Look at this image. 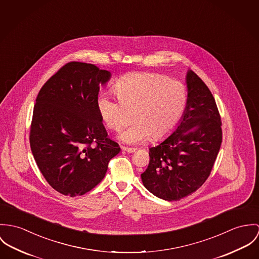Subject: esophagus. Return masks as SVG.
<instances>
[{
    "label": "esophagus",
    "mask_w": 259,
    "mask_h": 259,
    "mask_svg": "<svg viewBox=\"0 0 259 259\" xmlns=\"http://www.w3.org/2000/svg\"><path fill=\"white\" fill-rule=\"evenodd\" d=\"M121 148H122V150H123V151H125V152H127V153H133V152H135V151H136V149H135V148L125 147V146H122Z\"/></svg>",
    "instance_id": "obj_1"
}]
</instances>
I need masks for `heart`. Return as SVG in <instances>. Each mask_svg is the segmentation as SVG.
<instances>
[{
  "label": "heart",
  "instance_id": "b5f03b06",
  "mask_svg": "<svg viewBox=\"0 0 259 259\" xmlns=\"http://www.w3.org/2000/svg\"><path fill=\"white\" fill-rule=\"evenodd\" d=\"M118 100L98 95L96 109L103 124L120 129L133 111L131 126L119 138L125 143L161 140L170 135L185 112L188 92L179 80L152 72H133L119 78L112 87Z\"/></svg>",
  "mask_w": 259,
  "mask_h": 259
}]
</instances>
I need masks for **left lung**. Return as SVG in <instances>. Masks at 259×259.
<instances>
[{
	"label": "left lung",
	"mask_w": 259,
	"mask_h": 259,
	"mask_svg": "<svg viewBox=\"0 0 259 259\" xmlns=\"http://www.w3.org/2000/svg\"><path fill=\"white\" fill-rule=\"evenodd\" d=\"M188 101L179 125L162 143L149 149L141 174L144 187L165 201H179L201 188L219 154L222 121L208 87L192 70L186 76Z\"/></svg>",
	"instance_id": "obj_1"
}]
</instances>
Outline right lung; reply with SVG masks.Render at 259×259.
I'll list each match as a JSON object with an SVG mask.
<instances>
[{"mask_svg":"<svg viewBox=\"0 0 259 259\" xmlns=\"http://www.w3.org/2000/svg\"><path fill=\"white\" fill-rule=\"evenodd\" d=\"M110 77L94 64L71 61L37 94L29 132L31 153L47 182L64 196L92 190L120 152L96 109L100 85Z\"/></svg>","mask_w":259,"mask_h":259,"instance_id":"1","label":"right lung"}]
</instances>
